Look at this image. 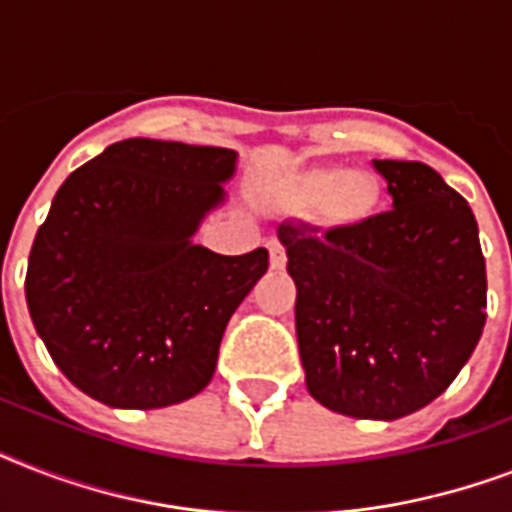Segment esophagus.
<instances>
[{
  "instance_id": "obj_1",
  "label": "esophagus",
  "mask_w": 512,
  "mask_h": 512,
  "mask_svg": "<svg viewBox=\"0 0 512 512\" xmlns=\"http://www.w3.org/2000/svg\"><path fill=\"white\" fill-rule=\"evenodd\" d=\"M287 265V252H284V247H281L279 241H273L271 244V268L273 271H281Z\"/></svg>"
}]
</instances>
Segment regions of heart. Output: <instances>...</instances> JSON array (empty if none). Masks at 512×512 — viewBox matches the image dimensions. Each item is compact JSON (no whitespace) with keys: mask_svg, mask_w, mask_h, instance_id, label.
I'll list each match as a JSON object with an SVG mask.
<instances>
[{"mask_svg":"<svg viewBox=\"0 0 512 512\" xmlns=\"http://www.w3.org/2000/svg\"><path fill=\"white\" fill-rule=\"evenodd\" d=\"M297 199L313 204V215L321 223L350 225L369 215L377 191L372 180L358 172L319 170L297 180Z\"/></svg>","mask_w":512,"mask_h":512,"instance_id":"b5f03b06","label":"heart"}]
</instances>
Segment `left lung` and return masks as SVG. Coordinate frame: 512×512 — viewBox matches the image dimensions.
I'll return each mask as SVG.
<instances>
[{
  "instance_id": "1",
  "label": "left lung",
  "mask_w": 512,
  "mask_h": 512,
  "mask_svg": "<svg viewBox=\"0 0 512 512\" xmlns=\"http://www.w3.org/2000/svg\"><path fill=\"white\" fill-rule=\"evenodd\" d=\"M393 209L321 233L279 225L305 385L327 409L398 420L460 374L486 324L473 209L422 162L374 159Z\"/></svg>"
}]
</instances>
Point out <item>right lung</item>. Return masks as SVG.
<instances>
[{"instance_id": "1", "label": "right lung", "mask_w": 512, "mask_h": 512, "mask_svg": "<svg viewBox=\"0 0 512 512\" xmlns=\"http://www.w3.org/2000/svg\"><path fill=\"white\" fill-rule=\"evenodd\" d=\"M236 151L130 138L66 177L28 255L36 335L76 388L116 409L204 390L228 319L268 271V249L193 244L225 201Z\"/></svg>"}]
</instances>
